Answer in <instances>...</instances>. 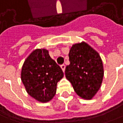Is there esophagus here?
Wrapping results in <instances>:
<instances>
[{
	"mask_svg": "<svg viewBox=\"0 0 123 123\" xmlns=\"http://www.w3.org/2000/svg\"><path fill=\"white\" fill-rule=\"evenodd\" d=\"M61 67L62 70H63V72H64V70H65V65L64 64H62L61 65Z\"/></svg>",
	"mask_w": 123,
	"mask_h": 123,
	"instance_id": "1",
	"label": "esophagus"
}]
</instances>
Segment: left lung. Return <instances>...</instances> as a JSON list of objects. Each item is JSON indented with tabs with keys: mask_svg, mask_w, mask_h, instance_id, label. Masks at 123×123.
<instances>
[{
	"mask_svg": "<svg viewBox=\"0 0 123 123\" xmlns=\"http://www.w3.org/2000/svg\"><path fill=\"white\" fill-rule=\"evenodd\" d=\"M65 75L80 97L91 99L100 88L104 71L100 55L85 43L73 45Z\"/></svg>",
	"mask_w": 123,
	"mask_h": 123,
	"instance_id": "1",
	"label": "left lung"
}]
</instances>
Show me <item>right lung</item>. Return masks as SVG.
<instances>
[{"mask_svg": "<svg viewBox=\"0 0 123 123\" xmlns=\"http://www.w3.org/2000/svg\"><path fill=\"white\" fill-rule=\"evenodd\" d=\"M64 76L60 66L46 49L34 50L24 62L21 80L30 96L42 103L55 95L57 82Z\"/></svg>", "mask_w": 123, "mask_h": 123, "instance_id": "add662e5", "label": "right lung"}]
</instances>
